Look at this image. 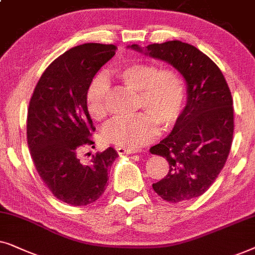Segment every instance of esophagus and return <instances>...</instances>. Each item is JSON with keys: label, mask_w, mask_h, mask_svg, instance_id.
Wrapping results in <instances>:
<instances>
[{"label": "esophagus", "mask_w": 255, "mask_h": 255, "mask_svg": "<svg viewBox=\"0 0 255 255\" xmlns=\"http://www.w3.org/2000/svg\"><path fill=\"white\" fill-rule=\"evenodd\" d=\"M118 154L120 155H129V154H134V152H136L137 150H134V149H127V148H122V147H117Z\"/></svg>", "instance_id": "1"}]
</instances>
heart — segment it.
Segmentation results:
<instances>
[{"label":"heart","mask_w":255,"mask_h":255,"mask_svg":"<svg viewBox=\"0 0 255 255\" xmlns=\"http://www.w3.org/2000/svg\"><path fill=\"white\" fill-rule=\"evenodd\" d=\"M125 86L137 91V110L144 112L130 118H117L103 130L108 143L127 149H137L157 136L158 125L170 129L181 117L185 101L186 85L177 70L147 62L128 64L114 70ZM108 83L103 76L91 80L85 94L87 113L101 121L107 115Z\"/></svg>","instance_id":"1"}]
</instances>
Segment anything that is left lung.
I'll return each instance as SVG.
<instances>
[{
  "mask_svg": "<svg viewBox=\"0 0 255 255\" xmlns=\"http://www.w3.org/2000/svg\"><path fill=\"white\" fill-rule=\"evenodd\" d=\"M130 47L142 51L137 44ZM145 53L171 64L184 77L188 103L174 129L151 154L169 163L168 174L152 184L164 201L178 203L202 196L229 157L234 120L233 100L219 67L197 47L179 40L145 46Z\"/></svg>",
  "mask_w": 255,
  "mask_h": 255,
  "instance_id": "1",
  "label": "left lung"
}]
</instances>
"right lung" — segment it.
Instances as JSON below:
<instances>
[{
  "mask_svg": "<svg viewBox=\"0 0 255 255\" xmlns=\"http://www.w3.org/2000/svg\"><path fill=\"white\" fill-rule=\"evenodd\" d=\"M115 50L113 44L99 43L72 47L46 67L30 99L26 138L33 164L53 196L74 206L100 198L118 157L110 147L86 164L79 158L84 147L94 148L91 136L96 130L85 94Z\"/></svg>",
  "mask_w": 255,
  "mask_h": 255,
  "instance_id": "add662e5",
  "label": "right lung"
}]
</instances>
